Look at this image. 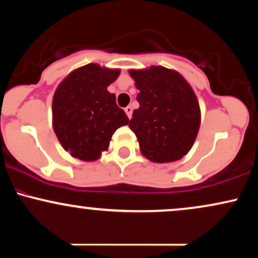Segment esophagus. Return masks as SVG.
Listing matches in <instances>:
<instances>
[{
	"label": "esophagus",
	"mask_w": 258,
	"mask_h": 258,
	"mask_svg": "<svg viewBox=\"0 0 258 258\" xmlns=\"http://www.w3.org/2000/svg\"><path fill=\"white\" fill-rule=\"evenodd\" d=\"M132 111H133V109H132V106H126L125 108V112L127 114V116H128V119H131L132 117Z\"/></svg>",
	"instance_id": "obj_1"
}]
</instances>
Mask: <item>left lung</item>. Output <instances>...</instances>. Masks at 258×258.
<instances>
[{
	"mask_svg": "<svg viewBox=\"0 0 258 258\" xmlns=\"http://www.w3.org/2000/svg\"><path fill=\"white\" fill-rule=\"evenodd\" d=\"M139 90L128 127L141 152L153 162L182 159L200 127V106L193 88L179 73L164 67L130 70Z\"/></svg>",
	"mask_w": 258,
	"mask_h": 258,
	"instance_id": "left-lung-1",
	"label": "left lung"
}]
</instances>
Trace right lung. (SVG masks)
Listing matches in <instances>:
<instances>
[{"instance_id":"right-lung-1","label":"right lung","mask_w":258,"mask_h":258,"mask_svg":"<svg viewBox=\"0 0 258 258\" xmlns=\"http://www.w3.org/2000/svg\"><path fill=\"white\" fill-rule=\"evenodd\" d=\"M119 69L87 64L74 70L55 90L52 102L53 130L61 147L74 158L94 161L108 150L114 132L128 123L108 86Z\"/></svg>"}]
</instances>
